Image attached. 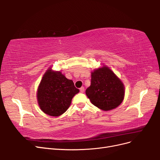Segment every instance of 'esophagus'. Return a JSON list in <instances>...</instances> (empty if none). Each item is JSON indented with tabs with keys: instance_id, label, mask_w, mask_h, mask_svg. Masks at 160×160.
I'll use <instances>...</instances> for the list:
<instances>
[{
	"instance_id": "34e87169",
	"label": "esophagus",
	"mask_w": 160,
	"mask_h": 160,
	"mask_svg": "<svg viewBox=\"0 0 160 160\" xmlns=\"http://www.w3.org/2000/svg\"><path fill=\"white\" fill-rule=\"evenodd\" d=\"M84 91H85V88H83V87H81V88H80V92L81 93H83Z\"/></svg>"
}]
</instances>
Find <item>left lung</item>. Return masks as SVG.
Segmentation results:
<instances>
[{"mask_svg": "<svg viewBox=\"0 0 160 160\" xmlns=\"http://www.w3.org/2000/svg\"><path fill=\"white\" fill-rule=\"evenodd\" d=\"M85 93L92 104L101 110L109 111L122 103L125 88L119 77L108 67L103 65L91 72V85Z\"/></svg>", "mask_w": 160, "mask_h": 160, "instance_id": "left-lung-1", "label": "left lung"}]
</instances>
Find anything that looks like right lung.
<instances>
[{
	"mask_svg": "<svg viewBox=\"0 0 160 160\" xmlns=\"http://www.w3.org/2000/svg\"><path fill=\"white\" fill-rule=\"evenodd\" d=\"M79 92L73 81L67 79L61 71H53L50 67L38 87V104L45 113L58 117L68 109L72 98Z\"/></svg>",
	"mask_w": 160,
	"mask_h": 160,
	"instance_id": "1",
	"label": "right lung"
}]
</instances>
